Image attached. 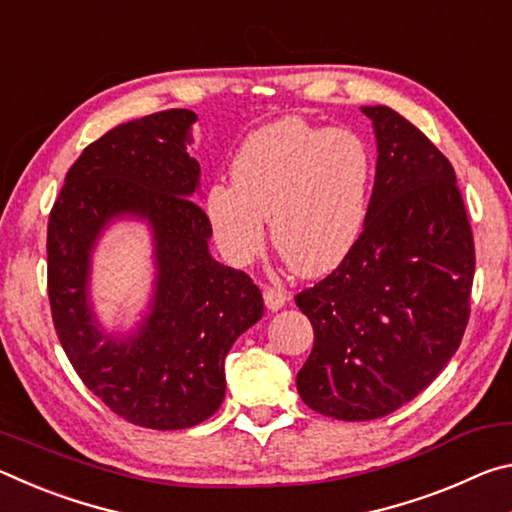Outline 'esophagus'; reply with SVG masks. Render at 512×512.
<instances>
[{
    "mask_svg": "<svg viewBox=\"0 0 512 512\" xmlns=\"http://www.w3.org/2000/svg\"><path fill=\"white\" fill-rule=\"evenodd\" d=\"M264 302L268 311H277L282 309L289 302V291L282 287H266L264 289Z\"/></svg>",
    "mask_w": 512,
    "mask_h": 512,
    "instance_id": "1",
    "label": "esophagus"
}]
</instances>
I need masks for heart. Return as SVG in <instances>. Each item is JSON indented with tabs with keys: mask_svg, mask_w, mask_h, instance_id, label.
I'll return each mask as SVG.
<instances>
[{
	"mask_svg": "<svg viewBox=\"0 0 512 512\" xmlns=\"http://www.w3.org/2000/svg\"><path fill=\"white\" fill-rule=\"evenodd\" d=\"M372 176V153L357 133L277 119L241 142L230 162L232 185L207 189L205 214L232 264L262 253L268 219L284 262L298 275L318 277L359 241Z\"/></svg>",
	"mask_w": 512,
	"mask_h": 512,
	"instance_id": "heart-1",
	"label": "heart"
}]
</instances>
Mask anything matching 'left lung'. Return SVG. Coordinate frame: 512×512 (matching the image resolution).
Returning <instances> with one entry per match:
<instances>
[{
	"label": "left lung",
	"instance_id": "8db88e82",
	"mask_svg": "<svg viewBox=\"0 0 512 512\" xmlns=\"http://www.w3.org/2000/svg\"><path fill=\"white\" fill-rule=\"evenodd\" d=\"M375 185L350 255L296 296L314 350L296 377L309 409L361 422L420 395L461 345L474 239L449 160L388 106H366Z\"/></svg>",
	"mask_w": 512,
	"mask_h": 512
}]
</instances>
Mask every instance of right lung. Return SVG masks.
Wrapping results in <instances>:
<instances>
[{
  "label": "right lung",
  "mask_w": 512,
  "mask_h": 512,
  "mask_svg": "<svg viewBox=\"0 0 512 512\" xmlns=\"http://www.w3.org/2000/svg\"><path fill=\"white\" fill-rule=\"evenodd\" d=\"M196 119L164 110L92 142L67 171L47 230L51 316L67 359L110 411L160 431L219 411L225 357L264 314L253 280L210 253L212 225L192 201ZM117 220L144 222L154 244L150 305L128 333L100 325L89 289L93 250Z\"/></svg>",
  "instance_id": "add662e5"
}]
</instances>
